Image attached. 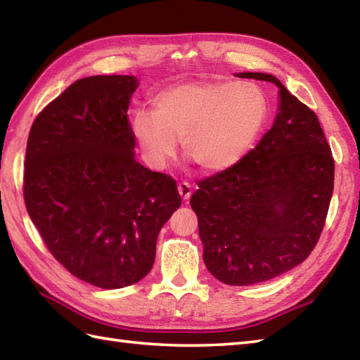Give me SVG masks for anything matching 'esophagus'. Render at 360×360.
<instances>
[{
    "instance_id": "34e87169",
    "label": "esophagus",
    "mask_w": 360,
    "mask_h": 360,
    "mask_svg": "<svg viewBox=\"0 0 360 360\" xmlns=\"http://www.w3.org/2000/svg\"><path fill=\"white\" fill-rule=\"evenodd\" d=\"M178 193L181 195V198L184 201L190 200V196H192V187H190L188 182H181L178 186Z\"/></svg>"
}]
</instances>
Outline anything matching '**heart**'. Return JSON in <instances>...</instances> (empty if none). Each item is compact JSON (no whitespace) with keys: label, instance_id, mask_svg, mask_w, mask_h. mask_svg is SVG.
Here are the masks:
<instances>
[{"label":"heart","instance_id":"heart-1","mask_svg":"<svg viewBox=\"0 0 360 360\" xmlns=\"http://www.w3.org/2000/svg\"><path fill=\"white\" fill-rule=\"evenodd\" d=\"M267 119L263 89L252 82H195L167 88L139 111L131 134L151 168H164L178 150L204 172L233 167L255 142Z\"/></svg>","mask_w":360,"mask_h":360}]
</instances>
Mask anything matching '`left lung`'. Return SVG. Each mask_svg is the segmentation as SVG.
I'll list each match as a JSON object with an SVG mask.
<instances>
[{"label":"left lung","instance_id":"1","mask_svg":"<svg viewBox=\"0 0 360 360\" xmlns=\"http://www.w3.org/2000/svg\"><path fill=\"white\" fill-rule=\"evenodd\" d=\"M236 75L274 83L278 112L240 162L198 184L190 205L209 272L248 286L290 271L316 248L333 196L334 159L316 112L277 77Z\"/></svg>","mask_w":360,"mask_h":360}]
</instances>
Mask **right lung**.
I'll use <instances>...</instances> for the list:
<instances>
[{"label":"right lung","instance_id":"right-lung-1","mask_svg":"<svg viewBox=\"0 0 360 360\" xmlns=\"http://www.w3.org/2000/svg\"><path fill=\"white\" fill-rule=\"evenodd\" d=\"M134 75H93L38 114L25 162V202L51 254L102 289L141 281L159 231L181 205L176 182L134 158L127 117Z\"/></svg>","mask_w":360,"mask_h":360}]
</instances>
